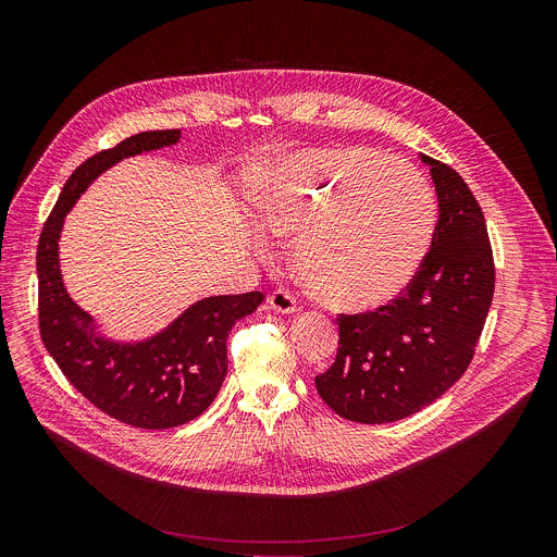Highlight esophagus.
<instances>
[{
    "label": "esophagus",
    "instance_id": "1",
    "mask_svg": "<svg viewBox=\"0 0 557 557\" xmlns=\"http://www.w3.org/2000/svg\"><path fill=\"white\" fill-rule=\"evenodd\" d=\"M267 304H269L271 310L282 312V314H288V312H295V310H297V304H295L293 293H288V290H284V288L273 290V293L267 297Z\"/></svg>",
    "mask_w": 557,
    "mask_h": 557
}]
</instances>
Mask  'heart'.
<instances>
[{"label": "heart", "instance_id": "b5f03b06", "mask_svg": "<svg viewBox=\"0 0 557 557\" xmlns=\"http://www.w3.org/2000/svg\"><path fill=\"white\" fill-rule=\"evenodd\" d=\"M269 228L297 237L295 267L322 304L370 310L399 297L436 226L428 178L359 145L297 151L260 174Z\"/></svg>", "mask_w": 557, "mask_h": 557}]
</instances>
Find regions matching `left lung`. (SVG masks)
Masks as SVG:
<instances>
[{
	"mask_svg": "<svg viewBox=\"0 0 557 557\" xmlns=\"http://www.w3.org/2000/svg\"><path fill=\"white\" fill-rule=\"evenodd\" d=\"M438 196L432 247L410 286L376 310L339 314L335 363L314 376L339 417L392 423L434 404L467 370L494 297L485 215L449 165L421 153Z\"/></svg>",
	"mask_w": 557,
	"mask_h": 557,
	"instance_id": "1",
	"label": "left lung"
}]
</instances>
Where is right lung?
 <instances>
[{
    "label": "right lung",
    "instance_id": "right-lung-1",
    "mask_svg": "<svg viewBox=\"0 0 557 557\" xmlns=\"http://www.w3.org/2000/svg\"><path fill=\"white\" fill-rule=\"evenodd\" d=\"M181 129L140 132L78 165L48 215L39 247V333L65 379L112 419L168 430L200 417L226 376V337L237 320L264 299L260 290L205 297L158 335L121 344L101 337L92 317L72 301L59 271V235L65 213L88 185L123 158L178 143Z\"/></svg>",
    "mask_w": 557,
    "mask_h": 557
}]
</instances>
